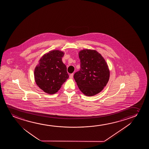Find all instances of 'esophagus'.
Wrapping results in <instances>:
<instances>
[{
  "instance_id": "34e87169",
  "label": "esophagus",
  "mask_w": 149,
  "mask_h": 149,
  "mask_svg": "<svg viewBox=\"0 0 149 149\" xmlns=\"http://www.w3.org/2000/svg\"><path fill=\"white\" fill-rule=\"evenodd\" d=\"M73 77V74H71L69 76V78L70 79H72Z\"/></svg>"
}]
</instances>
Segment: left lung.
Instances as JSON below:
<instances>
[{
    "label": "left lung",
    "mask_w": 149,
    "mask_h": 149,
    "mask_svg": "<svg viewBox=\"0 0 149 149\" xmlns=\"http://www.w3.org/2000/svg\"><path fill=\"white\" fill-rule=\"evenodd\" d=\"M80 69L74 78L78 88L86 96H93L101 92L108 83L110 72L105 60L100 53L91 49L79 52Z\"/></svg>",
    "instance_id": "left-lung-1"
}]
</instances>
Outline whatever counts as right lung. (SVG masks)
Masks as SVG:
<instances>
[{
    "mask_svg": "<svg viewBox=\"0 0 149 149\" xmlns=\"http://www.w3.org/2000/svg\"><path fill=\"white\" fill-rule=\"evenodd\" d=\"M63 51L53 50L42 56L34 71L37 86L48 94L57 93L69 76L63 63Z\"/></svg>",
    "mask_w": 149,
    "mask_h": 149,
    "instance_id": "1",
    "label": "right lung"
}]
</instances>
